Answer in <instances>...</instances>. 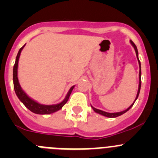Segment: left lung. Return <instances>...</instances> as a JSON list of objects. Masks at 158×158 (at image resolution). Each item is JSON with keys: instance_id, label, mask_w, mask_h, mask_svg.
<instances>
[{"instance_id": "8db88e82", "label": "left lung", "mask_w": 158, "mask_h": 158, "mask_svg": "<svg viewBox=\"0 0 158 158\" xmlns=\"http://www.w3.org/2000/svg\"><path fill=\"white\" fill-rule=\"evenodd\" d=\"M130 43L132 45V47H134V49H135V52H136V56H137V59H138V63H139V68H140V70H139V85H138V93H137V96L136 98H135V101H134V102L132 103L131 105L126 110H124V111H120V112H114V113H109V112H106V111H102V110H99V109H95V108L92 107V109L94 110V111H95L96 113H98V114H102V115L103 116H106V117H108V118H116L118 117V116H120L122 115V114H123L124 113L127 112V111H128L129 109H131V108L133 106V105L135 104V101L137 100V98H138V95H139V93H140V89H141V63H140V60L139 59H138V49H137V47L135 46V44H134L133 42H132L131 40H130Z\"/></svg>"}]
</instances>
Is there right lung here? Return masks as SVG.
<instances>
[{"label": "right lung", "instance_id": "add662e5", "mask_svg": "<svg viewBox=\"0 0 158 158\" xmlns=\"http://www.w3.org/2000/svg\"><path fill=\"white\" fill-rule=\"evenodd\" d=\"M25 47V45L23 47H22L19 50L18 53H17V57H16V61L15 64L14 66V69H13V81H14V91H15V93L17 95V96L18 97V98L20 99V101L30 111H31L32 112L35 113V114H52V113L56 112V111H59L60 109H61L63 108V106L67 102L68 99H69L70 94H71L72 91L74 89L75 85L72 86L68 92L67 95L65 97V98L63 99V101H62L61 102L58 103V104L56 105H43L40 104L37 102L34 101L33 99H32L31 98H30L26 93H25L24 91L23 90L20 86V83H19L18 77H17V69H18V62H19V58H20V53H21L22 49H23V47Z\"/></svg>", "mask_w": 158, "mask_h": 158}]
</instances>
